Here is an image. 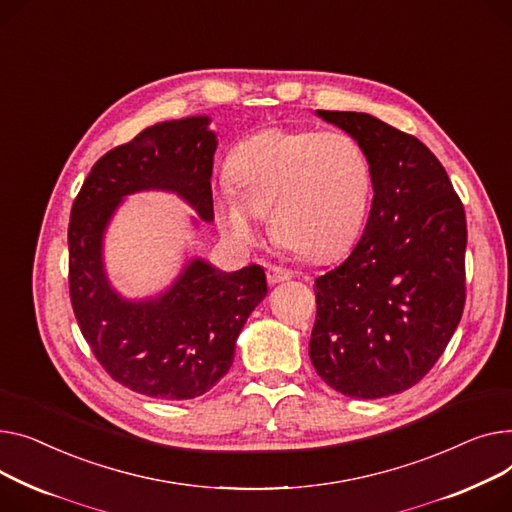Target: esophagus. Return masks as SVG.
Returning a JSON list of instances; mask_svg holds the SVG:
<instances>
[{
    "mask_svg": "<svg viewBox=\"0 0 512 512\" xmlns=\"http://www.w3.org/2000/svg\"><path fill=\"white\" fill-rule=\"evenodd\" d=\"M266 277H268V283L270 285H277V283H283V281H289L291 279V273L281 266H268L266 268Z\"/></svg>",
    "mask_w": 512,
    "mask_h": 512,
    "instance_id": "esophagus-1",
    "label": "esophagus"
}]
</instances>
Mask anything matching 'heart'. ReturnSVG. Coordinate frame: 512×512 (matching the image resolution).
I'll use <instances>...</instances> for the list:
<instances>
[{
	"label": "heart",
	"instance_id": "obj_1",
	"mask_svg": "<svg viewBox=\"0 0 512 512\" xmlns=\"http://www.w3.org/2000/svg\"><path fill=\"white\" fill-rule=\"evenodd\" d=\"M370 184L368 159L351 136L270 128L231 150L227 182L213 196L215 219L229 242L250 246L268 215L281 246L320 260L362 229Z\"/></svg>",
	"mask_w": 512,
	"mask_h": 512
}]
</instances>
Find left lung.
<instances>
[{"label":"left lung","instance_id":"obj_1","mask_svg":"<svg viewBox=\"0 0 512 512\" xmlns=\"http://www.w3.org/2000/svg\"><path fill=\"white\" fill-rule=\"evenodd\" d=\"M370 165L372 208L349 258L316 283L310 359L345 397L380 399L422 380L465 306V210L432 150L382 119L316 111Z\"/></svg>","mask_w":512,"mask_h":512}]
</instances>
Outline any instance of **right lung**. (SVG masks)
<instances>
[{"mask_svg": "<svg viewBox=\"0 0 512 512\" xmlns=\"http://www.w3.org/2000/svg\"><path fill=\"white\" fill-rule=\"evenodd\" d=\"M208 124V115L173 119L109 150L84 179L68 227L70 297L86 343L115 382L163 401L200 397L229 372L235 341L268 293L262 266L223 273L204 258L146 299L124 297L107 277L103 239L126 196L171 192L198 221L215 219Z\"/></svg>", "mask_w": 512, "mask_h": 512, "instance_id": "1", "label": "right lung"}]
</instances>
